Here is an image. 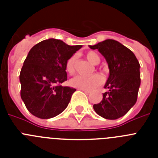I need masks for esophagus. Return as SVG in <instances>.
Here are the masks:
<instances>
[{
    "label": "esophagus",
    "instance_id": "obj_1",
    "mask_svg": "<svg viewBox=\"0 0 158 158\" xmlns=\"http://www.w3.org/2000/svg\"><path fill=\"white\" fill-rule=\"evenodd\" d=\"M81 90L83 91L85 93H86V94H89V93H90V91H89V90H85V89H81Z\"/></svg>",
    "mask_w": 158,
    "mask_h": 158
}]
</instances>
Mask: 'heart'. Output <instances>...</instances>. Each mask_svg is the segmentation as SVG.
<instances>
[{"label": "heart", "mask_w": 158, "mask_h": 158, "mask_svg": "<svg viewBox=\"0 0 158 158\" xmlns=\"http://www.w3.org/2000/svg\"><path fill=\"white\" fill-rule=\"evenodd\" d=\"M85 57L88 61L91 62L93 65H97L100 62V57L99 56L98 54H96L94 51L87 52ZM75 62H76V55H73L67 60L65 63V70L70 75L73 74L75 73ZM69 83L71 86L77 89L91 90L103 83V78L99 74H94L89 77L78 75L71 79Z\"/></svg>", "instance_id": "1"}]
</instances>
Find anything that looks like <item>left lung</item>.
Here are the masks:
<instances>
[{
  "instance_id": "obj_1",
  "label": "left lung",
  "mask_w": 158,
  "mask_h": 158,
  "mask_svg": "<svg viewBox=\"0 0 158 158\" xmlns=\"http://www.w3.org/2000/svg\"><path fill=\"white\" fill-rule=\"evenodd\" d=\"M105 58L109 77L103 99L93 105L95 111L107 119H116L126 115L137 101L140 87V65L132 51L113 40H106L94 46Z\"/></svg>"
}]
</instances>
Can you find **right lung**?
I'll use <instances>...</instances> for the list:
<instances>
[{
  "mask_svg": "<svg viewBox=\"0 0 158 158\" xmlns=\"http://www.w3.org/2000/svg\"><path fill=\"white\" fill-rule=\"evenodd\" d=\"M81 47L49 39L31 49L20 71L19 81L21 99L32 115L51 118L66 108L76 89L61 85L67 81L65 63Z\"/></svg>",
  "mask_w": 158,
  "mask_h": 158,
  "instance_id": "1",
  "label": "right lung"
}]
</instances>
